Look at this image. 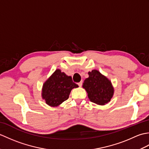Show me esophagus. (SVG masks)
<instances>
[{"instance_id":"obj_1","label":"esophagus","mask_w":149,"mask_h":149,"mask_svg":"<svg viewBox=\"0 0 149 149\" xmlns=\"http://www.w3.org/2000/svg\"><path fill=\"white\" fill-rule=\"evenodd\" d=\"M82 84H83V81H81V82H79V83H78V85H79V87H81Z\"/></svg>"}]
</instances>
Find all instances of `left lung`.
Returning <instances> with one entry per match:
<instances>
[{
  "label": "left lung",
  "mask_w": 149,
  "mask_h": 149,
  "mask_svg": "<svg viewBox=\"0 0 149 149\" xmlns=\"http://www.w3.org/2000/svg\"><path fill=\"white\" fill-rule=\"evenodd\" d=\"M88 75L89 77L83 83V88L86 91L90 100L98 105H105L114 95L111 82L97 70L88 72Z\"/></svg>",
  "instance_id": "left-lung-1"
}]
</instances>
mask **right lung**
<instances>
[{
	"instance_id": "right-lung-1",
	"label": "right lung",
	"mask_w": 149,
	"mask_h": 149,
	"mask_svg": "<svg viewBox=\"0 0 149 149\" xmlns=\"http://www.w3.org/2000/svg\"><path fill=\"white\" fill-rule=\"evenodd\" d=\"M78 87L71 76L57 69L43 83L42 97L48 106L58 107L68 99L72 89Z\"/></svg>"
}]
</instances>
